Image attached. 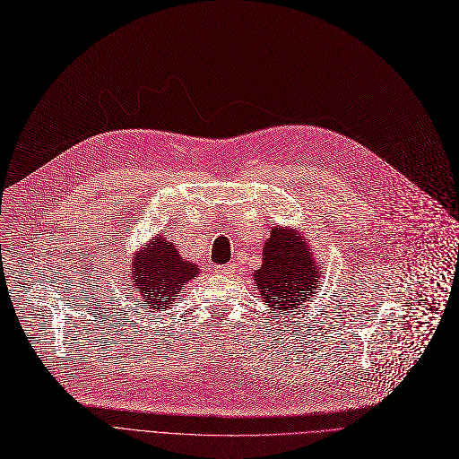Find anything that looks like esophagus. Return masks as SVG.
I'll return each instance as SVG.
<instances>
[{
  "label": "esophagus",
  "instance_id": "34e87169",
  "mask_svg": "<svg viewBox=\"0 0 459 459\" xmlns=\"http://www.w3.org/2000/svg\"><path fill=\"white\" fill-rule=\"evenodd\" d=\"M215 272L220 273V275H223V277H230L234 273V268L230 266V264H223V266H217Z\"/></svg>",
  "mask_w": 459,
  "mask_h": 459
}]
</instances>
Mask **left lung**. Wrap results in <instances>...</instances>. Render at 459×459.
<instances>
[{"instance_id": "8db88e82", "label": "left lung", "mask_w": 459, "mask_h": 459, "mask_svg": "<svg viewBox=\"0 0 459 459\" xmlns=\"http://www.w3.org/2000/svg\"><path fill=\"white\" fill-rule=\"evenodd\" d=\"M322 272L305 236L294 229L273 227L262 253V266L255 272L258 298L277 312H299L320 286Z\"/></svg>"}]
</instances>
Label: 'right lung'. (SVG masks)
Wrapping results in <instances>:
<instances>
[{
    "instance_id": "obj_1",
    "label": "right lung",
    "mask_w": 459,
    "mask_h": 459,
    "mask_svg": "<svg viewBox=\"0 0 459 459\" xmlns=\"http://www.w3.org/2000/svg\"><path fill=\"white\" fill-rule=\"evenodd\" d=\"M130 290L139 294L149 308H171L182 286L201 273L197 264L180 256L177 246L158 234L132 260Z\"/></svg>"
}]
</instances>
